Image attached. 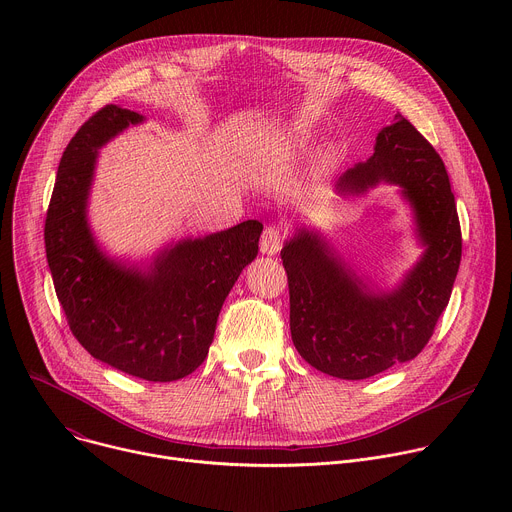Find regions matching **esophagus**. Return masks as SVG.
Segmentation results:
<instances>
[{"instance_id": "esophagus-1", "label": "esophagus", "mask_w": 512, "mask_h": 512, "mask_svg": "<svg viewBox=\"0 0 512 512\" xmlns=\"http://www.w3.org/2000/svg\"><path fill=\"white\" fill-rule=\"evenodd\" d=\"M283 237H285V231L279 225L265 227V231L261 235V253L263 255H277L281 245H283Z\"/></svg>"}]
</instances>
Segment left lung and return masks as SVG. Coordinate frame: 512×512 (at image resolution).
<instances>
[{
	"instance_id": "left-lung-1",
	"label": "left lung",
	"mask_w": 512,
	"mask_h": 512,
	"mask_svg": "<svg viewBox=\"0 0 512 512\" xmlns=\"http://www.w3.org/2000/svg\"><path fill=\"white\" fill-rule=\"evenodd\" d=\"M383 182L401 188L425 247L393 291L371 289L316 231L300 229L281 249L291 340L314 369L346 381L379 375L423 350L450 302L462 259L446 166L403 115L379 131L375 154L346 170L336 190L358 196Z\"/></svg>"
}]
</instances>
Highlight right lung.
Here are the masks:
<instances>
[{"label": "right lung", "instance_id": "right-lung-1", "mask_svg": "<svg viewBox=\"0 0 512 512\" xmlns=\"http://www.w3.org/2000/svg\"><path fill=\"white\" fill-rule=\"evenodd\" d=\"M141 121L105 105L81 125L58 166L44 243L58 302L83 348L121 373L170 383L204 362L229 291L257 257L263 225L245 221L178 241L145 269L107 257L87 221L97 152Z\"/></svg>", "mask_w": 512, "mask_h": 512}]
</instances>
